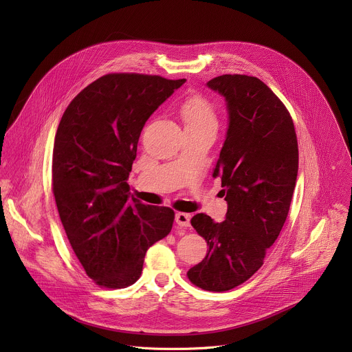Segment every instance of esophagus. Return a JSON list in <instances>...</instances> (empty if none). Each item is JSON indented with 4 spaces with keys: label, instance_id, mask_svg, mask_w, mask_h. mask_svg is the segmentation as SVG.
<instances>
[{
    "label": "esophagus",
    "instance_id": "34e87169",
    "mask_svg": "<svg viewBox=\"0 0 352 352\" xmlns=\"http://www.w3.org/2000/svg\"><path fill=\"white\" fill-rule=\"evenodd\" d=\"M175 223L179 227H189L190 226V214H188V213H177L175 214Z\"/></svg>",
    "mask_w": 352,
    "mask_h": 352
}]
</instances>
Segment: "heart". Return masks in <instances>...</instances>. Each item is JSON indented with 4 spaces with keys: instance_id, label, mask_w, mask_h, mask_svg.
Returning a JSON list of instances; mask_svg holds the SVG:
<instances>
[{
    "instance_id": "1",
    "label": "heart",
    "mask_w": 352,
    "mask_h": 352,
    "mask_svg": "<svg viewBox=\"0 0 352 352\" xmlns=\"http://www.w3.org/2000/svg\"><path fill=\"white\" fill-rule=\"evenodd\" d=\"M181 114L185 121V126L190 125H214L216 116L213 106L206 98L200 96L188 97L181 106Z\"/></svg>"
}]
</instances>
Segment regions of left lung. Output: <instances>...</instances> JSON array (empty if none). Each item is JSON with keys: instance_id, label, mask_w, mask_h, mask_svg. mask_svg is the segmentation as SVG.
Instances as JSON below:
<instances>
[{"instance_id": "obj_1", "label": "left lung", "mask_w": 352, "mask_h": 352, "mask_svg": "<svg viewBox=\"0 0 352 352\" xmlns=\"http://www.w3.org/2000/svg\"><path fill=\"white\" fill-rule=\"evenodd\" d=\"M206 85L224 97L228 116L213 170L228 209L223 223L204 213L192 217L209 252L189 269L188 278L199 288L221 292L252 277L277 239L296 184L298 143L289 113L261 79L221 75Z\"/></svg>"}]
</instances>
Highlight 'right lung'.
I'll list each match as a JSON object with an SVG mask.
<instances>
[{"label": "right lung", "instance_id": "add662e5", "mask_svg": "<svg viewBox=\"0 0 352 352\" xmlns=\"http://www.w3.org/2000/svg\"><path fill=\"white\" fill-rule=\"evenodd\" d=\"M185 80L109 74L86 86L60 121L53 192L74 252L98 285L133 284L146 250L173 228L170 208L129 199L128 177L146 121Z\"/></svg>", "mask_w": 352, "mask_h": 352}]
</instances>
